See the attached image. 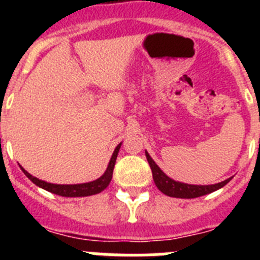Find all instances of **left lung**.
<instances>
[{"instance_id": "obj_1", "label": "left lung", "mask_w": 260, "mask_h": 260, "mask_svg": "<svg viewBox=\"0 0 260 260\" xmlns=\"http://www.w3.org/2000/svg\"><path fill=\"white\" fill-rule=\"evenodd\" d=\"M146 157L148 160V164L152 171L153 181L155 185L157 186V189L162 192V194L168 195V197H173V198H182V199H191V198H198L202 195H207L211 192L216 191V190L221 189L222 186H225L229 181L233 178H228V180L222 181V182L215 183V185H189V183L178 182V181L172 180L171 177H168L164 172L158 168L152 160L148 152L146 151Z\"/></svg>"}]
</instances>
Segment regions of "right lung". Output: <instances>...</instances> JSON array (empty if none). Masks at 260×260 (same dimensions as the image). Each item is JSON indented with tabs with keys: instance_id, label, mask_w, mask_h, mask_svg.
Instances as JSON below:
<instances>
[{
	"instance_id": "add662e5",
	"label": "right lung",
	"mask_w": 260,
	"mask_h": 260,
	"mask_svg": "<svg viewBox=\"0 0 260 260\" xmlns=\"http://www.w3.org/2000/svg\"><path fill=\"white\" fill-rule=\"evenodd\" d=\"M121 144L119 143L118 146L116 147V150H114L113 155L110 157V161L108 164L107 171L104 172L100 178L95 181H91V182H86V183H77V185H57V183H49L45 182V181H41L36 177L31 176L27 171H24L22 168L23 173L26 174L28 177L29 180L32 182L35 183L36 186L41 187V189L47 190V191L53 192V194H57L59 197H66V198H75V197H89V195H95L99 194V192H102L103 190L107 189L108 185H109L110 180H112V176H113V169H114V164H116V158L117 155H118V151L121 148Z\"/></svg>"
}]
</instances>
